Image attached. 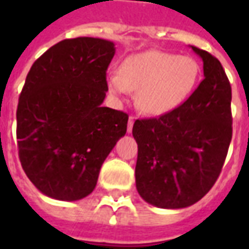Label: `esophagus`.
<instances>
[{
    "label": "esophagus",
    "instance_id": "1",
    "mask_svg": "<svg viewBox=\"0 0 249 249\" xmlns=\"http://www.w3.org/2000/svg\"><path fill=\"white\" fill-rule=\"evenodd\" d=\"M133 124H135V119L130 116L129 120H128V133H130L132 132V128H133Z\"/></svg>",
    "mask_w": 249,
    "mask_h": 249
}]
</instances>
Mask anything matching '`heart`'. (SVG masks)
I'll use <instances>...</instances> for the list:
<instances>
[{"label": "heart", "mask_w": 249, "mask_h": 249, "mask_svg": "<svg viewBox=\"0 0 249 249\" xmlns=\"http://www.w3.org/2000/svg\"><path fill=\"white\" fill-rule=\"evenodd\" d=\"M198 62L189 56L146 51L125 58L119 73L107 77V88L114 97L136 92L141 112L160 116L180 107L197 85Z\"/></svg>", "instance_id": "obj_1"}]
</instances>
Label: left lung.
Wrapping results in <instances>:
<instances>
[{
  "label": "left lung",
  "instance_id": "left-lung-1",
  "mask_svg": "<svg viewBox=\"0 0 249 249\" xmlns=\"http://www.w3.org/2000/svg\"><path fill=\"white\" fill-rule=\"evenodd\" d=\"M203 60L204 80L180 107L136 120V188L159 208L189 207L213 187L232 139L231 84L220 61L192 46Z\"/></svg>",
  "mask_w": 249,
  "mask_h": 249
}]
</instances>
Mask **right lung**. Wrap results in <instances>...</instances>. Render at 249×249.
I'll return each instance as SVG.
<instances>
[{"label":"right lung","instance_id":"obj_1","mask_svg":"<svg viewBox=\"0 0 249 249\" xmlns=\"http://www.w3.org/2000/svg\"><path fill=\"white\" fill-rule=\"evenodd\" d=\"M112 41H60L35 61L17 107L22 169L36 188L64 201L87 197L103 162L126 133L128 114L103 107Z\"/></svg>","mask_w":249,"mask_h":249}]
</instances>
